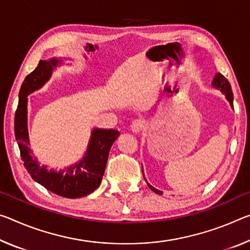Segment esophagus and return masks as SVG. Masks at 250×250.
Masks as SVG:
<instances>
[{
    "mask_svg": "<svg viewBox=\"0 0 250 250\" xmlns=\"http://www.w3.org/2000/svg\"><path fill=\"white\" fill-rule=\"evenodd\" d=\"M142 128H144V121L142 120H134L131 124V131L134 133H139Z\"/></svg>",
    "mask_w": 250,
    "mask_h": 250,
    "instance_id": "34e87169",
    "label": "esophagus"
}]
</instances>
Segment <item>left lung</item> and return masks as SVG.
Returning a JSON list of instances; mask_svg holds the SVG:
<instances>
[{
	"mask_svg": "<svg viewBox=\"0 0 250 250\" xmlns=\"http://www.w3.org/2000/svg\"><path fill=\"white\" fill-rule=\"evenodd\" d=\"M212 86H213V88L218 89V90H220L221 92H223L225 96H226V99H227V100L229 101V104H230V105L233 106V104H232L233 96H232V90H231L230 83L228 82L227 79H226L223 74L217 73L215 77H213ZM146 184H148V182H146ZM148 186H149V188L152 190V191L158 193V195H161V193H162V191H160V190H158L156 188H153L151 185L148 184Z\"/></svg>",
	"mask_w": 250,
	"mask_h": 250,
	"instance_id": "8db88e82",
	"label": "left lung"
}]
</instances>
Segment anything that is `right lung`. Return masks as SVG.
Returning a JSON list of instances; mask_svg holds the SVG:
<instances>
[{
	"label": "right lung",
	"mask_w": 250,
	"mask_h": 250,
	"mask_svg": "<svg viewBox=\"0 0 250 250\" xmlns=\"http://www.w3.org/2000/svg\"><path fill=\"white\" fill-rule=\"evenodd\" d=\"M60 60H41L34 71L27 74L19 93V104L15 111L14 133L24 167L32 179L50 191L65 198H81L93 192L101 184L104 175L111 146L120 132L113 129H93L84 157L73 166L61 171L47 170L40 166L32 156L27 133V96L44 85L57 69Z\"/></svg>",
	"instance_id": "1"
}]
</instances>
